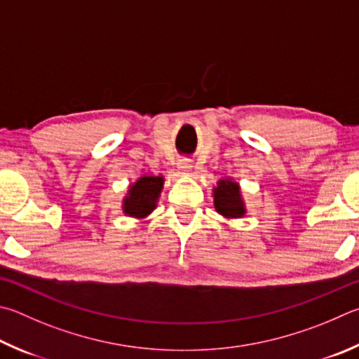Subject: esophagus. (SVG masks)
<instances>
[{"label":"esophagus","instance_id":"obj_1","mask_svg":"<svg viewBox=\"0 0 359 359\" xmlns=\"http://www.w3.org/2000/svg\"><path fill=\"white\" fill-rule=\"evenodd\" d=\"M177 168H179V171H182L184 174H188L193 169V163L187 158H180L177 161Z\"/></svg>","mask_w":359,"mask_h":359}]
</instances>
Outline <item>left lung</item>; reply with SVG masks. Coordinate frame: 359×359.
<instances>
[{
    "mask_svg": "<svg viewBox=\"0 0 359 359\" xmlns=\"http://www.w3.org/2000/svg\"><path fill=\"white\" fill-rule=\"evenodd\" d=\"M213 205L217 213L226 219H238L246 215L242 188L232 177H221L213 187Z\"/></svg>",
    "mask_w": 359,
    "mask_h": 359,
    "instance_id": "8db88e82",
    "label": "left lung"
}]
</instances>
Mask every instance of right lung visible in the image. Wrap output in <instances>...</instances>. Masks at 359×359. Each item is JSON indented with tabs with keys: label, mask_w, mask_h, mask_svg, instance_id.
Returning a JSON list of instances; mask_svg holds the SVG:
<instances>
[{
	"label": "right lung",
	"mask_w": 359,
	"mask_h": 359,
	"mask_svg": "<svg viewBox=\"0 0 359 359\" xmlns=\"http://www.w3.org/2000/svg\"><path fill=\"white\" fill-rule=\"evenodd\" d=\"M165 185L161 174H142L127 188L122 199V213L126 217L146 219L155 208Z\"/></svg>",
	"instance_id": "1"
}]
</instances>
